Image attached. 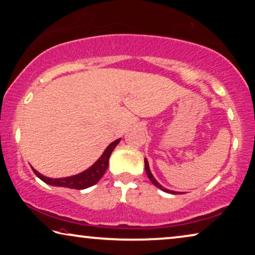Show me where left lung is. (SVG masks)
Masks as SVG:
<instances>
[{
	"label": "left lung",
	"instance_id": "1",
	"mask_svg": "<svg viewBox=\"0 0 255 255\" xmlns=\"http://www.w3.org/2000/svg\"><path fill=\"white\" fill-rule=\"evenodd\" d=\"M145 170H146V174H147V176H148V179L151 180V182L154 184L155 187H158L159 189H161L162 191H165V193H168V194H173V195H175V194H177L176 191H173V190H169V189H166L165 187H162L161 184H160L158 181H156L155 179H154V176L152 175V173H151V170H149V166H148V161L147 160L145 159Z\"/></svg>",
	"mask_w": 255,
	"mask_h": 255
}]
</instances>
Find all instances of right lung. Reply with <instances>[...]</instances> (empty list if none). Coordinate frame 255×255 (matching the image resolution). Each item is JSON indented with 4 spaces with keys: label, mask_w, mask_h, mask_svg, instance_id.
Masks as SVG:
<instances>
[{
    "label": "right lung",
    "mask_w": 255,
    "mask_h": 255,
    "mask_svg": "<svg viewBox=\"0 0 255 255\" xmlns=\"http://www.w3.org/2000/svg\"><path fill=\"white\" fill-rule=\"evenodd\" d=\"M120 141L121 139H117V140L111 142V144L106 148V151L103 152V154L100 156V159L97 160L92 167H89V168L85 170V172L76 174V175L61 177V179H51V177L41 175V174L38 173L34 168H32V170L41 181H44V182L47 184H51V186L66 187L71 188V189H86V188H89L94 186V184H96L100 181L101 177L104 175L108 166H109V158L111 153H113L115 147H116Z\"/></svg>",
    "instance_id": "obj_1"
}]
</instances>
